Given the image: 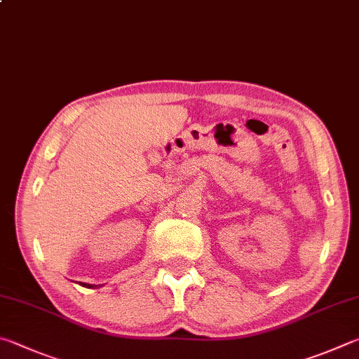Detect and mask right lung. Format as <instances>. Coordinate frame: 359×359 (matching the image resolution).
Returning <instances> with one entry per match:
<instances>
[{
    "mask_svg": "<svg viewBox=\"0 0 359 359\" xmlns=\"http://www.w3.org/2000/svg\"><path fill=\"white\" fill-rule=\"evenodd\" d=\"M81 285H83V287H89V289H90V287H95V285H90V284H83V283H81Z\"/></svg>",
    "mask_w": 359,
    "mask_h": 359,
    "instance_id": "right-lung-1",
    "label": "right lung"
}]
</instances>
